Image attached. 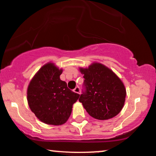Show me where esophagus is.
Wrapping results in <instances>:
<instances>
[{"label": "esophagus", "mask_w": 156, "mask_h": 156, "mask_svg": "<svg viewBox=\"0 0 156 156\" xmlns=\"http://www.w3.org/2000/svg\"><path fill=\"white\" fill-rule=\"evenodd\" d=\"M74 92H75V93L80 94V87H75V89H74Z\"/></svg>", "instance_id": "obj_1"}]
</instances>
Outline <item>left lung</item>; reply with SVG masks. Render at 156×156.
Masks as SVG:
<instances>
[{
	"instance_id": "8db88e82",
	"label": "left lung",
	"mask_w": 156,
	"mask_h": 156,
	"mask_svg": "<svg viewBox=\"0 0 156 156\" xmlns=\"http://www.w3.org/2000/svg\"><path fill=\"white\" fill-rule=\"evenodd\" d=\"M85 88L79 101L91 117L107 120L119 114L125 103L124 84L109 68L94 62L88 68H80Z\"/></svg>"
}]
</instances>
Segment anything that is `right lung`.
<instances>
[{
	"instance_id": "right-lung-1",
	"label": "right lung",
	"mask_w": 156,
	"mask_h": 156,
	"mask_svg": "<svg viewBox=\"0 0 156 156\" xmlns=\"http://www.w3.org/2000/svg\"><path fill=\"white\" fill-rule=\"evenodd\" d=\"M59 69L54 63L42 66L27 87V99L30 108L37 118L46 124L59 126L68 120L72 106L80 94L70 90L62 81Z\"/></svg>"
}]
</instances>
